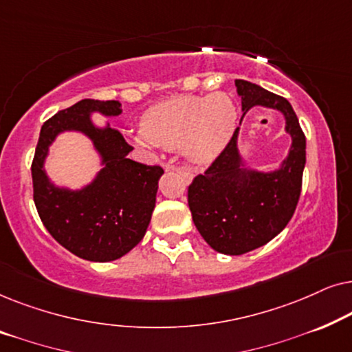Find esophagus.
Instances as JSON below:
<instances>
[{
	"label": "esophagus",
	"instance_id": "34e87169",
	"mask_svg": "<svg viewBox=\"0 0 352 352\" xmlns=\"http://www.w3.org/2000/svg\"><path fill=\"white\" fill-rule=\"evenodd\" d=\"M173 166H170V165H165V170H171ZM175 170L179 173V175L184 177L186 181H190L192 179V173L189 171V170H186V168H175Z\"/></svg>",
	"mask_w": 352,
	"mask_h": 352
}]
</instances>
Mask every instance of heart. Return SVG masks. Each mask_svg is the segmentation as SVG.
Returning <instances> with one entry per match:
<instances>
[{
    "label": "heart",
    "mask_w": 352,
    "mask_h": 352,
    "mask_svg": "<svg viewBox=\"0 0 352 352\" xmlns=\"http://www.w3.org/2000/svg\"><path fill=\"white\" fill-rule=\"evenodd\" d=\"M237 120L229 96H179L152 105L133 141L146 148H184L190 162L210 163L228 146Z\"/></svg>",
    "instance_id": "obj_1"
}]
</instances>
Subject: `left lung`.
<instances>
[{
	"mask_svg": "<svg viewBox=\"0 0 352 352\" xmlns=\"http://www.w3.org/2000/svg\"><path fill=\"white\" fill-rule=\"evenodd\" d=\"M235 86L243 115L254 105L283 113L292 147L276 171L243 168L237 128L208 170L194 177L187 190L192 219L205 242L224 254L252 252L285 229L300 200L306 165V138L290 102L250 81L235 80Z\"/></svg>",
	"mask_w": 352,
	"mask_h": 352,
	"instance_id": "left-lung-1",
	"label": "left lung"
}]
</instances>
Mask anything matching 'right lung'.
Wrapping results in <instances>:
<instances>
[{
  "label": "right lung",
  "mask_w": 352,
  "mask_h": 352,
  "mask_svg": "<svg viewBox=\"0 0 352 352\" xmlns=\"http://www.w3.org/2000/svg\"><path fill=\"white\" fill-rule=\"evenodd\" d=\"M93 112L117 117L122 104L83 99L43 124L32 162L33 200L47 232L62 247L88 261L107 263L122 258L146 235L163 170L128 158L133 147L118 129L94 126ZM62 131L86 133L103 158V170L80 191L56 188L42 168L49 146Z\"/></svg>",
  "instance_id": "obj_1"
}]
</instances>
